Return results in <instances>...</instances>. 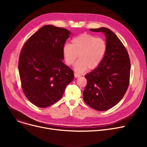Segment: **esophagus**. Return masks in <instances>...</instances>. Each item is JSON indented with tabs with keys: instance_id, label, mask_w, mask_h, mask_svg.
<instances>
[{
	"instance_id": "1",
	"label": "esophagus",
	"mask_w": 147,
	"mask_h": 147,
	"mask_svg": "<svg viewBox=\"0 0 147 147\" xmlns=\"http://www.w3.org/2000/svg\"><path fill=\"white\" fill-rule=\"evenodd\" d=\"M74 77L76 78H79V77H80V75L78 74V73H74Z\"/></svg>"
}]
</instances>
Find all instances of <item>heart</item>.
Masks as SVG:
<instances>
[{
    "label": "heart",
    "mask_w": 147,
    "mask_h": 147,
    "mask_svg": "<svg viewBox=\"0 0 147 147\" xmlns=\"http://www.w3.org/2000/svg\"><path fill=\"white\" fill-rule=\"evenodd\" d=\"M71 45L65 44L63 48V56L68 65H72L79 57L74 66V70L82 73L89 68H97L102 61L107 51V45L102 38L83 33L74 37Z\"/></svg>",
    "instance_id": "b5f03b06"
}]
</instances>
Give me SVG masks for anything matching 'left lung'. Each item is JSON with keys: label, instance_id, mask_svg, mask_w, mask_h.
<instances>
[{"label": "left lung", "instance_id": "8db88e82", "mask_svg": "<svg viewBox=\"0 0 147 147\" xmlns=\"http://www.w3.org/2000/svg\"><path fill=\"white\" fill-rule=\"evenodd\" d=\"M90 31L105 34L107 51L100 65L84 76L88 82L83 96L92 109L103 111L124 96L129 84L130 61L124 45L111 30L101 27Z\"/></svg>", "mask_w": 147, "mask_h": 147}]
</instances>
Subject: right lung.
Segmentation results:
<instances>
[{"instance_id": "1", "label": "right lung", "mask_w": 147, "mask_h": 147, "mask_svg": "<svg viewBox=\"0 0 147 147\" xmlns=\"http://www.w3.org/2000/svg\"><path fill=\"white\" fill-rule=\"evenodd\" d=\"M70 34L65 28L46 25L23 46L18 62L22 89L29 101L38 107L59 101L74 79L73 71L63 62V48Z\"/></svg>"}]
</instances>
